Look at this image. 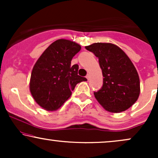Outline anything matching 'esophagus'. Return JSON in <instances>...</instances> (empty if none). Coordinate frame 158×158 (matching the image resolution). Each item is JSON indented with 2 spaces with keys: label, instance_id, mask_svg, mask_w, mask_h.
Returning a JSON list of instances; mask_svg holds the SVG:
<instances>
[{
  "label": "esophagus",
  "instance_id": "1",
  "mask_svg": "<svg viewBox=\"0 0 158 158\" xmlns=\"http://www.w3.org/2000/svg\"><path fill=\"white\" fill-rule=\"evenodd\" d=\"M86 78H87V79H90V74H87Z\"/></svg>",
  "mask_w": 158,
  "mask_h": 158
}]
</instances>
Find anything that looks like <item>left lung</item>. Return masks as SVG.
Here are the masks:
<instances>
[{
  "label": "left lung",
  "mask_w": 158,
  "mask_h": 158,
  "mask_svg": "<svg viewBox=\"0 0 158 158\" xmlns=\"http://www.w3.org/2000/svg\"><path fill=\"white\" fill-rule=\"evenodd\" d=\"M99 59L103 85L94 92L100 105L108 111L119 113L129 108L138 99L139 79L133 63L117 45L94 43L85 47Z\"/></svg>",
  "instance_id": "1"
}]
</instances>
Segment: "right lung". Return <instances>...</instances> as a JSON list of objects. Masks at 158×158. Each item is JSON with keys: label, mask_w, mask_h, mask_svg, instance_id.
Returning a JSON list of instances; mask_svg holds the SVG:
<instances>
[{"label": "right lung", "mask_w": 158, "mask_h": 158, "mask_svg": "<svg viewBox=\"0 0 158 158\" xmlns=\"http://www.w3.org/2000/svg\"><path fill=\"white\" fill-rule=\"evenodd\" d=\"M81 46L59 39L41 54L31 73L30 90L35 101L48 110H55L70 97L78 83L87 79L78 75L79 65L71 64Z\"/></svg>", "instance_id": "obj_1"}]
</instances>
